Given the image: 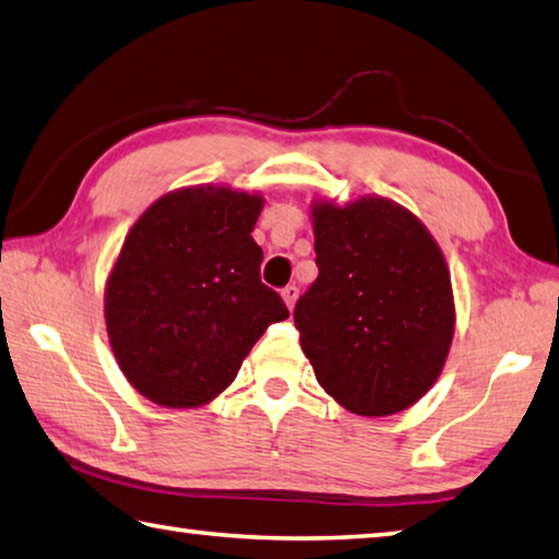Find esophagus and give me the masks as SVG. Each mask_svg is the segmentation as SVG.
Returning <instances> with one entry per match:
<instances>
[{
    "instance_id": "obj_1",
    "label": "esophagus",
    "mask_w": 559,
    "mask_h": 559,
    "mask_svg": "<svg viewBox=\"0 0 559 559\" xmlns=\"http://www.w3.org/2000/svg\"><path fill=\"white\" fill-rule=\"evenodd\" d=\"M283 300H286V306L293 310V306H296V300H298V296H300V288L296 286V283H290V286H286L283 288Z\"/></svg>"
}]
</instances>
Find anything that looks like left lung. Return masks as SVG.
I'll return each instance as SVG.
<instances>
[{
	"mask_svg": "<svg viewBox=\"0 0 559 559\" xmlns=\"http://www.w3.org/2000/svg\"><path fill=\"white\" fill-rule=\"evenodd\" d=\"M318 278L296 302L300 347L344 408L381 418L440 377L454 334L448 263L430 231L385 198L312 207Z\"/></svg>",
	"mask_w": 559,
	"mask_h": 559,
	"instance_id": "obj_1",
	"label": "left lung"
}]
</instances>
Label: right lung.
I'll return each instance as SVG.
<instances>
[{
  "mask_svg": "<svg viewBox=\"0 0 559 559\" xmlns=\"http://www.w3.org/2000/svg\"><path fill=\"white\" fill-rule=\"evenodd\" d=\"M263 200L229 188L168 192L131 227L105 293L119 369L148 401L195 408L215 399L269 324L288 318L261 283L251 231Z\"/></svg>",
  "mask_w": 559,
  "mask_h": 559,
  "instance_id": "1",
  "label": "right lung"
}]
</instances>
